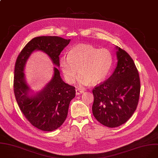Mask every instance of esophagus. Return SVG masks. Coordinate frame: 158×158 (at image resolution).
Returning a JSON list of instances; mask_svg holds the SVG:
<instances>
[{
  "label": "esophagus",
  "instance_id": "34e87169",
  "mask_svg": "<svg viewBox=\"0 0 158 158\" xmlns=\"http://www.w3.org/2000/svg\"><path fill=\"white\" fill-rule=\"evenodd\" d=\"M84 92V90L81 89V88H77L76 89V94L77 95H78V94H80Z\"/></svg>",
  "mask_w": 158,
  "mask_h": 158
}]
</instances>
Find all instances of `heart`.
<instances>
[{
    "mask_svg": "<svg viewBox=\"0 0 158 158\" xmlns=\"http://www.w3.org/2000/svg\"><path fill=\"white\" fill-rule=\"evenodd\" d=\"M112 63L113 57L109 50L98 49L83 44L74 46L69 55H64L60 59V65L66 80L73 83L79 71L78 81L81 85L102 81L108 75Z\"/></svg>",
    "mask_w": 158,
    "mask_h": 158,
    "instance_id": "1",
    "label": "heart"
}]
</instances>
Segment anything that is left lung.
Returning a JSON list of instances; mask_svg holds the SVG:
<instances>
[{
  "label": "left lung",
  "mask_w": 158,
  "mask_h": 158,
  "mask_svg": "<svg viewBox=\"0 0 158 158\" xmlns=\"http://www.w3.org/2000/svg\"><path fill=\"white\" fill-rule=\"evenodd\" d=\"M116 67L111 76L93 89V114L101 124L115 128L135 111L140 94V79L134 61L118 46Z\"/></svg>",
  "instance_id": "1"
}]
</instances>
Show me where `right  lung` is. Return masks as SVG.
Listing matches in <instances>:
<instances>
[{"instance_id": "right-lung-1", "label": "right lung", "mask_w": 158, "mask_h": 158, "mask_svg": "<svg viewBox=\"0 0 158 158\" xmlns=\"http://www.w3.org/2000/svg\"><path fill=\"white\" fill-rule=\"evenodd\" d=\"M70 42V39L56 36L35 37L24 47L16 60L14 78L16 101L27 120L44 131H54L64 123L70 103L75 97V88L63 81L55 67L52 80L42 89L32 94L25 80V66L31 54L40 50L48 55L53 65L59 67V55Z\"/></svg>"}]
</instances>
